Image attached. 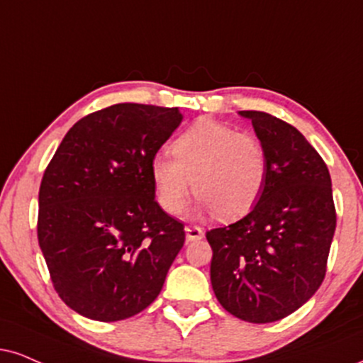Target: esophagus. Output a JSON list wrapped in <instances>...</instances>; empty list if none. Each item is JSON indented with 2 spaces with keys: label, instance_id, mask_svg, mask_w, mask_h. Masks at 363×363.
<instances>
[{
  "label": "esophagus",
  "instance_id": "esophagus-1",
  "mask_svg": "<svg viewBox=\"0 0 363 363\" xmlns=\"http://www.w3.org/2000/svg\"><path fill=\"white\" fill-rule=\"evenodd\" d=\"M204 237L203 230L199 226H186V240L187 242H196V240H201Z\"/></svg>",
  "mask_w": 363,
  "mask_h": 363
}]
</instances>
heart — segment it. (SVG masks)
<instances>
[{
    "mask_svg": "<svg viewBox=\"0 0 363 363\" xmlns=\"http://www.w3.org/2000/svg\"><path fill=\"white\" fill-rule=\"evenodd\" d=\"M172 156L155 155L150 176L164 211L177 215L186 206L193 182L199 211L235 220L255 206L267 182V154L250 133L203 118L179 135Z\"/></svg>",
    "mask_w": 363,
    "mask_h": 363,
    "instance_id": "1",
    "label": "heart"
}]
</instances>
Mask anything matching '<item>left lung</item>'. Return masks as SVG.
<instances>
[{
    "mask_svg": "<svg viewBox=\"0 0 363 363\" xmlns=\"http://www.w3.org/2000/svg\"><path fill=\"white\" fill-rule=\"evenodd\" d=\"M252 121L267 154L264 193L245 218L208 231L211 286L248 323L289 316L320 289L336 228L328 167L294 126L264 111Z\"/></svg>",
    "mask_w": 363,
    "mask_h": 363,
    "instance_id": "8db88e82",
    "label": "left lung"
}]
</instances>
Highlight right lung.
<instances>
[{
  "instance_id": "add662e5",
  "label": "right lung",
  "mask_w": 363,
  "mask_h": 363,
  "mask_svg": "<svg viewBox=\"0 0 363 363\" xmlns=\"http://www.w3.org/2000/svg\"><path fill=\"white\" fill-rule=\"evenodd\" d=\"M181 121L179 108L113 104L81 118L45 169L38 245L81 316L126 320L162 291L186 235L155 201L150 162Z\"/></svg>"
}]
</instances>
